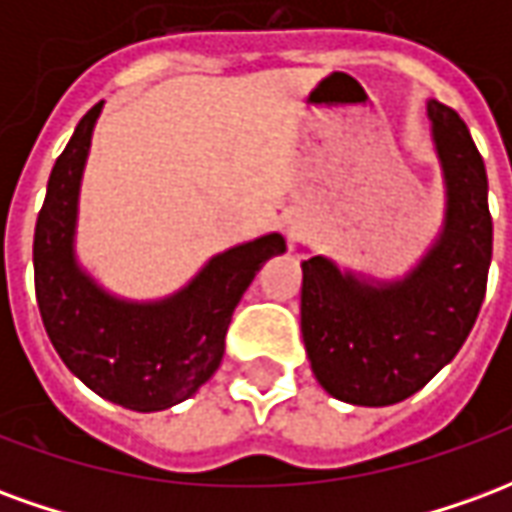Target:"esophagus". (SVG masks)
Wrapping results in <instances>:
<instances>
[{
    "instance_id": "obj_1",
    "label": "esophagus",
    "mask_w": 512,
    "mask_h": 512,
    "mask_svg": "<svg viewBox=\"0 0 512 512\" xmlns=\"http://www.w3.org/2000/svg\"><path fill=\"white\" fill-rule=\"evenodd\" d=\"M285 233H288L290 241H296V238L304 233V222H301L299 216H288V219H285Z\"/></svg>"
}]
</instances>
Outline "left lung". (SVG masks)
<instances>
[{
	"mask_svg": "<svg viewBox=\"0 0 512 512\" xmlns=\"http://www.w3.org/2000/svg\"><path fill=\"white\" fill-rule=\"evenodd\" d=\"M447 211L428 255L395 282H367L329 257L301 263V337L318 384L354 406L406 400L452 362L483 307L494 249L488 175L455 109L428 101Z\"/></svg>",
	"mask_w": 512,
	"mask_h": 512,
	"instance_id": "obj_1",
	"label": "left lung"
}]
</instances>
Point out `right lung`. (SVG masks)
Instances as JSON below:
<instances>
[{"label": "right lung", "instance_id": "1", "mask_svg": "<svg viewBox=\"0 0 512 512\" xmlns=\"http://www.w3.org/2000/svg\"><path fill=\"white\" fill-rule=\"evenodd\" d=\"M95 104L51 169L35 224V296L54 351L95 395L131 411L183 403L222 365L224 334L244 290L268 257L285 252L279 233L233 246L208 260L189 285L161 301H126L106 293L73 252L79 186Z\"/></svg>", "mask_w": 512, "mask_h": 512}]
</instances>
